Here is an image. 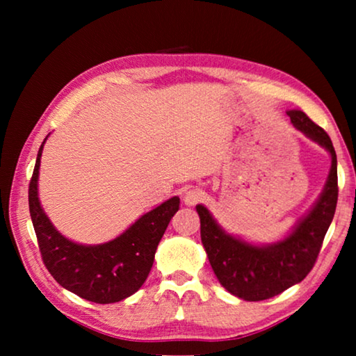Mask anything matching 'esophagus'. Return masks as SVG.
I'll return each mask as SVG.
<instances>
[{"mask_svg":"<svg viewBox=\"0 0 356 356\" xmlns=\"http://www.w3.org/2000/svg\"><path fill=\"white\" fill-rule=\"evenodd\" d=\"M204 197V191L201 188H190L185 191L184 202L185 206H196L197 202H201Z\"/></svg>","mask_w":356,"mask_h":356,"instance_id":"1","label":"esophagus"}]
</instances>
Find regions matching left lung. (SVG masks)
<instances>
[{
	"label": "left lung",
	"mask_w": 356,
	"mask_h": 356,
	"mask_svg": "<svg viewBox=\"0 0 356 356\" xmlns=\"http://www.w3.org/2000/svg\"><path fill=\"white\" fill-rule=\"evenodd\" d=\"M293 127L317 143L331 156L323 190L308 213L278 242L256 245L226 232L210 210L197 204L201 240L220 284L236 297L261 301L303 281L314 267L337 202V160L330 136L300 110H289Z\"/></svg>",
	"instance_id": "left-lung-1"
}]
</instances>
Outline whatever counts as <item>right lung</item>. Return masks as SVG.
Instances as JSON below:
<instances>
[{"mask_svg": "<svg viewBox=\"0 0 356 356\" xmlns=\"http://www.w3.org/2000/svg\"><path fill=\"white\" fill-rule=\"evenodd\" d=\"M47 138L35 159L28 196L42 261L59 284L84 300L108 305L130 297L147 280L156 246L179 210V196L141 215L110 242L76 243L53 226L39 201V168Z\"/></svg>", "mask_w": 356, "mask_h": 356, "instance_id": "obj_1", "label": "right lung"}]
</instances>
